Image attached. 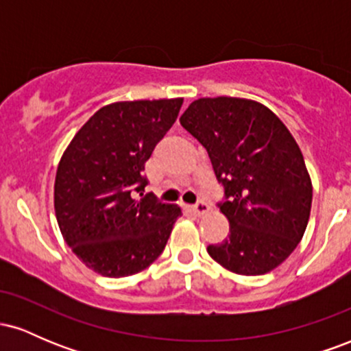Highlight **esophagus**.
Segmentation results:
<instances>
[{
    "mask_svg": "<svg viewBox=\"0 0 351 351\" xmlns=\"http://www.w3.org/2000/svg\"><path fill=\"white\" fill-rule=\"evenodd\" d=\"M189 211H191L193 215H196V216H204L209 211V206L206 203H203V201H199V203L193 204V206L189 208Z\"/></svg>",
    "mask_w": 351,
    "mask_h": 351,
    "instance_id": "obj_1",
    "label": "esophagus"
}]
</instances>
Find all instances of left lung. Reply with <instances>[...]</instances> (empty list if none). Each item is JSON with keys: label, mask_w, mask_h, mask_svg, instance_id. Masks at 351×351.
<instances>
[{"label": "left lung", "mask_w": 351, "mask_h": 351, "mask_svg": "<svg viewBox=\"0 0 351 351\" xmlns=\"http://www.w3.org/2000/svg\"><path fill=\"white\" fill-rule=\"evenodd\" d=\"M180 123L206 148L224 186L219 209L229 236L208 245V254L241 276L271 272L299 245L312 208V181L295 138L272 110L249 99H198Z\"/></svg>", "instance_id": "1"}]
</instances>
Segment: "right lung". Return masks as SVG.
Here are the masks:
<instances>
[{
  "label": "right lung",
  "mask_w": 351,
  "mask_h": 351,
  "mask_svg": "<svg viewBox=\"0 0 351 351\" xmlns=\"http://www.w3.org/2000/svg\"><path fill=\"white\" fill-rule=\"evenodd\" d=\"M181 106L183 99H160L102 107L60 158L54 183L59 229L72 252L100 276L147 269L181 216L176 204L160 203L152 193L143 196L145 163Z\"/></svg>",
  "instance_id": "right-lung-1"
}]
</instances>
